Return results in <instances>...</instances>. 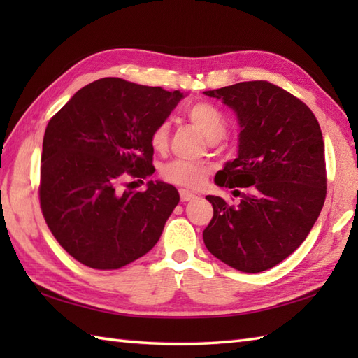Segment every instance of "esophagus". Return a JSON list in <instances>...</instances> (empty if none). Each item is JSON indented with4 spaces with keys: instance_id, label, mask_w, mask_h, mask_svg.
I'll return each mask as SVG.
<instances>
[{
    "instance_id": "esophagus-1",
    "label": "esophagus",
    "mask_w": 358,
    "mask_h": 358,
    "mask_svg": "<svg viewBox=\"0 0 358 358\" xmlns=\"http://www.w3.org/2000/svg\"><path fill=\"white\" fill-rule=\"evenodd\" d=\"M195 199V194L186 191V189H180V200L181 201H191Z\"/></svg>"
}]
</instances>
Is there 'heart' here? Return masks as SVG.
<instances>
[{"label": "heart", "mask_w": 358, "mask_h": 358, "mask_svg": "<svg viewBox=\"0 0 358 358\" xmlns=\"http://www.w3.org/2000/svg\"><path fill=\"white\" fill-rule=\"evenodd\" d=\"M186 117L191 123L200 129L201 134L209 141L220 140L226 132V121L218 112L217 108L209 103H195L186 110ZM149 143L154 150L164 152L169 146V124L163 123L157 124L150 131ZM162 177L164 181L175 186H181L186 189H196L203 185L208 175L206 166L200 163L183 162V159H173L162 167Z\"/></svg>", "instance_id": "heart-1"}]
</instances>
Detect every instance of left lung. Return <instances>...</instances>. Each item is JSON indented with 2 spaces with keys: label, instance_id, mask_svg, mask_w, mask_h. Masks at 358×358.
Instances as JSON below:
<instances>
[{
  "label": "left lung",
  "instance_id": "obj_1",
  "mask_svg": "<svg viewBox=\"0 0 358 358\" xmlns=\"http://www.w3.org/2000/svg\"><path fill=\"white\" fill-rule=\"evenodd\" d=\"M237 113L238 157L215 175L218 186L248 192L238 204L208 195L214 215L203 240L218 260L241 272L271 269L299 248L326 199L324 143L308 106L269 81L215 90Z\"/></svg>",
  "mask_w": 358,
  "mask_h": 358
}]
</instances>
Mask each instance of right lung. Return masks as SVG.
<instances>
[{
	"mask_svg": "<svg viewBox=\"0 0 358 358\" xmlns=\"http://www.w3.org/2000/svg\"><path fill=\"white\" fill-rule=\"evenodd\" d=\"M183 98L180 90L101 78L80 89L44 132L40 206L59 245L87 268L113 271L155 246L180 201L177 189L129 178L154 173L150 131ZM132 185V183H129Z\"/></svg>",
	"mask_w": 358,
	"mask_h": 358,
	"instance_id": "1",
	"label": "right lung"
}]
</instances>
